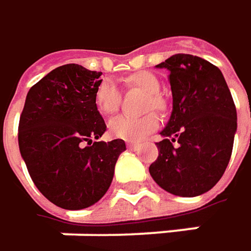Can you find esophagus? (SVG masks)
Listing matches in <instances>:
<instances>
[{
  "instance_id": "1",
  "label": "esophagus",
  "mask_w": 251,
  "mask_h": 251,
  "mask_svg": "<svg viewBox=\"0 0 251 251\" xmlns=\"http://www.w3.org/2000/svg\"><path fill=\"white\" fill-rule=\"evenodd\" d=\"M126 147L129 149H138L139 148V144L138 142H126Z\"/></svg>"
}]
</instances>
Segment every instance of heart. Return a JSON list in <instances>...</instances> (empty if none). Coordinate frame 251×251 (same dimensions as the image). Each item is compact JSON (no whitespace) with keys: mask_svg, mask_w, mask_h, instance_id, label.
Masks as SVG:
<instances>
[{"mask_svg":"<svg viewBox=\"0 0 251 251\" xmlns=\"http://www.w3.org/2000/svg\"><path fill=\"white\" fill-rule=\"evenodd\" d=\"M127 84L135 86L145 93L149 95L147 109H156L162 110L165 107L164 100L156 95L161 89L159 80L155 75L149 72H138L130 75L127 79ZM95 103L98 110L102 115H112L118 110L121 103V93L116 87V84L110 80H103L102 83L96 87L95 92ZM159 126V118L156 113L151 112L141 118H132V116H116L109 124V133L116 139H124L127 142H139L149 133H152Z\"/></svg>","mask_w":251,"mask_h":251,"instance_id":"b5f03b06","label":"heart"}]
</instances>
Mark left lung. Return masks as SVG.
<instances>
[{
  "instance_id": "left-lung-1",
  "label": "left lung",
  "mask_w": 251,
  "mask_h": 251,
  "mask_svg": "<svg viewBox=\"0 0 251 251\" xmlns=\"http://www.w3.org/2000/svg\"><path fill=\"white\" fill-rule=\"evenodd\" d=\"M156 67L170 72L172 112L149 174L168 193L197 197L210 191L228 165L236 106L220 69L204 58L175 54Z\"/></svg>"
}]
</instances>
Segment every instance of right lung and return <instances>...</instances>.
<instances>
[{"mask_svg":"<svg viewBox=\"0 0 251 251\" xmlns=\"http://www.w3.org/2000/svg\"><path fill=\"white\" fill-rule=\"evenodd\" d=\"M100 72L79 64L51 70L28 90L18 145L28 174L49 201L81 210L109 190L124 139L93 142L106 130L95 103Z\"/></svg>","mask_w":251,"mask_h":251,"instance_id":"obj_1","label":"right lung"}]
</instances>
